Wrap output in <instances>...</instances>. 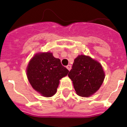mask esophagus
Wrapping results in <instances>:
<instances>
[{
	"label": "esophagus",
	"mask_w": 127,
	"mask_h": 127,
	"mask_svg": "<svg viewBox=\"0 0 127 127\" xmlns=\"http://www.w3.org/2000/svg\"><path fill=\"white\" fill-rule=\"evenodd\" d=\"M66 68H67V69H68V70H69V71H70V70H71V65H67V66H66Z\"/></svg>",
	"instance_id": "34e87169"
}]
</instances>
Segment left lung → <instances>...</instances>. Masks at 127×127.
I'll return each mask as SVG.
<instances>
[{
	"label": "left lung",
	"instance_id": "obj_1",
	"mask_svg": "<svg viewBox=\"0 0 127 127\" xmlns=\"http://www.w3.org/2000/svg\"><path fill=\"white\" fill-rule=\"evenodd\" d=\"M68 76L73 81L76 94L89 97L99 89L105 73L101 64L90 56L80 55L75 60Z\"/></svg>",
	"mask_w": 127,
	"mask_h": 127
}]
</instances>
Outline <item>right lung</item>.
Returning <instances> with one entry per match:
<instances>
[{"instance_id": "right-lung-1", "label": "right lung", "mask_w": 127, "mask_h": 127, "mask_svg": "<svg viewBox=\"0 0 127 127\" xmlns=\"http://www.w3.org/2000/svg\"><path fill=\"white\" fill-rule=\"evenodd\" d=\"M68 70L51 52L34 55L26 68L29 82L34 90L44 97H51L57 92L59 80L66 76Z\"/></svg>"}]
</instances>
